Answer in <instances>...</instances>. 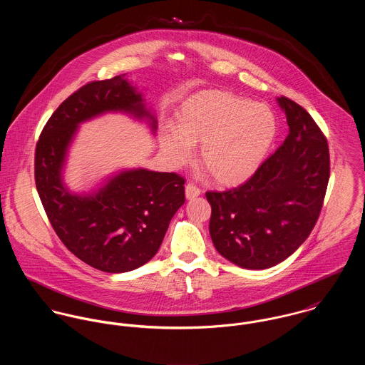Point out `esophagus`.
<instances>
[{"mask_svg":"<svg viewBox=\"0 0 365 365\" xmlns=\"http://www.w3.org/2000/svg\"><path fill=\"white\" fill-rule=\"evenodd\" d=\"M200 195H201V188H198L195 184L188 182L185 185V197H187V200H194V198H197Z\"/></svg>","mask_w":365,"mask_h":365,"instance_id":"esophagus-1","label":"esophagus"}]
</instances>
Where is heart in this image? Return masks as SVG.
I'll return each mask as SVG.
<instances>
[{
    "instance_id": "1",
    "label": "heart",
    "mask_w": 365,
    "mask_h": 365,
    "mask_svg": "<svg viewBox=\"0 0 365 365\" xmlns=\"http://www.w3.org/2000/svg\"><path fill=\"white\" fill-rule=\"evenodd\" d=\"M277 135L274 113L264 105L222 90L188 97L177 112V128L163 132L160 145L175 165L185 164L201 142L200 164L222 185H237L261 165Z\"/></svg>"
}]
</instances>
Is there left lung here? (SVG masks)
I'll list each match as a JSON object with an SVG mask.
<instances>
[{
  "label": "left lung",
  "mask_w": 365,
  "mask_h": 365,
  "mask_svg": "<svg viewBox=\"0 0 365 365\" xmlns=\"http://www.w3.org/2000/svg\"><path fill=\"white\" fill-rule=\"evenodd\" d=\"M277 101L289 126L284 143L245 184L207 192L213 246L250 269L277 265L308 239L330 177L327 140L312 116L287 97Z\"/></svg>",
  "instance_id": "1"
}]
</instances>
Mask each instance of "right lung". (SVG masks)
Returning <instances> with one entry per match:
<instances>
[{
    "label": "right lung",
    "mask_w": 365,
    "mask_h": 365,
    "mask_svg": "<svg viewBox=\"0 0 365 365\" xmlns=\"http://www.w3.org/2000/svg\"><path fill=\"white\" fill-rule=\"evenodd\" d=\"M150 120L142 94L123 76L83 86L53 112L35 150V182L56 235L80 260L104 272L132 271L156 256L174 213L185 202L175 173L125 170L88 195L71 194L61 170L80 123L105 112Z\"/></svg>",
    "instance_id": "obj_1"
}]
</instances>
